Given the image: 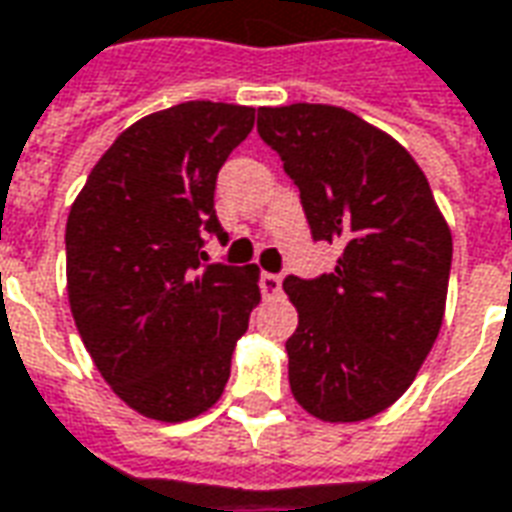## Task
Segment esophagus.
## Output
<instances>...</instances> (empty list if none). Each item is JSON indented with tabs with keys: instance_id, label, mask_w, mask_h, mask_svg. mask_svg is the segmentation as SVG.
<instances>
[{
	"instance_id": "1",
	"label": "esophagus",
	"mask_w": 512,
	"mask_h": 512,
	"mask_svg": "<svg viewBox=\"0 0 512 512\" xmlns=\"http://www.w3.org/2000/svg\"><path fill=\"white\" fill-rule=\"evenodd\" d=\"M260 291H263V296L266 299H274V296H280L282 293V277L280 274H263L260 277Z\"/></svg>"
}]
</instances>
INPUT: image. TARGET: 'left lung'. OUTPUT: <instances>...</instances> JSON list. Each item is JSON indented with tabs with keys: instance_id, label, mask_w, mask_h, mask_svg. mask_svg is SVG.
<instances>
[{
	"instance_id": "left-lung-1",
	"label": "left lung",
	"mask_w": 512,
	"mask_h": 512,
	"mask_svg": "<svg viewBox=\"0 0 512 512\" xmlns=\"http://www.w3.org/2000/svg\"><path fill=\"white\" fill-rule=\"evenodd\" d=\"M257 132L313 238L341 246L332 274L282 282L299 313L285 343L293 399L330 424L366 421L410 388L441 332L449 224L405 146L343 107H260Z\"/></svg>"
}]
</instances>
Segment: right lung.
I'll list each match as a JSON object with an SVG mask.
<instances>
[{
  "label": "right lung",
  "mask_w": 512,
  "mask_h": 512,
  "mask_svg": "<svg viewBox=\"0 0 512 512\" xmlns=\"http://www.w3.org/2000/svg\"><path fill=\"white\" fill-rule=\"evenodd\" d=\"M255 107L182 102L130 124L99 157L66 221L74 324L124 405L166 424L202 416L230 380L260 302L257 266L205 263L213 194Z\"/></svg>",
  "instance_id": "add662e5"
}]
</instances>
